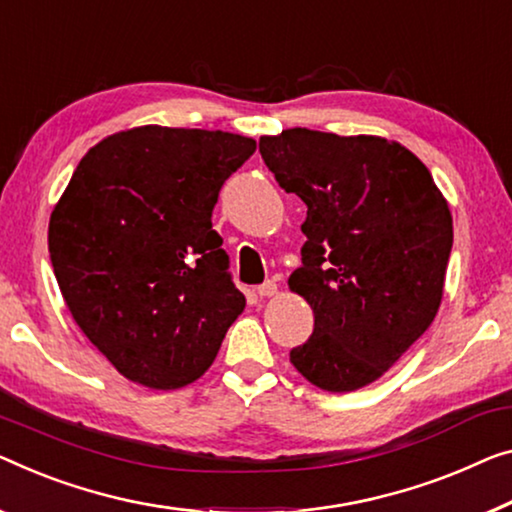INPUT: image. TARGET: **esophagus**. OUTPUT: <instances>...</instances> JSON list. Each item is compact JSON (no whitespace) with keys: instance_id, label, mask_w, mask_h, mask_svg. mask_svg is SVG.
Segmentation results:
<instances>
[{"instance_id":"obj_1","label":"esophagus","mask_w":512,"mask_h":512,"mask_svg":"<svg viewBox=\"0 0 512 512\" xmlns=\"http://www.w3.org/2000/svg\"><path fill=\"white\" fill-rule=\"evenodd\" d=\"M276 292H278V282L276 280H266L257 287V294L262 296V299H266V296H273Z\"/></svg>"}]
</instances>
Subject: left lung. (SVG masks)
<instances>
[{"label": "left lung", "instance_id": "8db88e82", "mask_svg": "<svg viewBox=\"0 0 512 512\" xmlns=\"http://www.w3.org/2000/svg\"><path fill=\"white\" fill-rule=\"evenodd\" d=\"M259 154L308 207L301 266L289 289L315 312V329L289 352L324 391L372 384L437 315L453 218L427 167L375 135L289 128L262 137Z\"/></svg>", "mask_w": 512, "mask_h": 512}]
</instances>
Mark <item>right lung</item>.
Returning a JSON list of instances; mask_svg holds the SVG:
<instances>
[{"label":"right lung","instance_id":"add662e5","mask_svg":"<svg viewBox=\"0 0 512 512\" xmlns=\"http://www.w3.org/2000/svg\"><path fill=\"white\" fill-rule=\"evenodd\" d=\"M255 147L142 126L75 167L50 216L52 269L75 324L126 379L170 391L202 377L246 308L211 213Z\"/></svg>","mask_w":512,"mask_h":512}]
</instances>
